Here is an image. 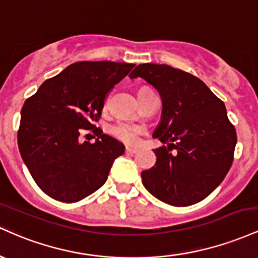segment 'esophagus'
Returning a JSON list of instances; mask_svg holds the SVG:
<instances>
[{
	"mask_svg": "<svg viewBox=\"0 0 258 258\" xmlns=\"http://www.w3.org/2000/svg\"><path fill=\"white\" fill-rule=\"evenodd\" d=\"M126 153H127V154H136V153H138V149H137V148H130V147H127V148H126Z\"/></svg>",
	"mask_w": 258,
	"mask_h": 258,
	"instance_id": "1",
	"label": "esophagus"
}]
</instances>
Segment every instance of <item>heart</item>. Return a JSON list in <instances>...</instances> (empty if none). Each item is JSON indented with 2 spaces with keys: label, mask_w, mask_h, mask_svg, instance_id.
<instances>
[{
  "label": "heart",
  "mask_w": 258,
  "mask_h": 258,
  "mask_svg": "<svg viewBox=\"0 0 258 258\" xmlns=\"http://www.w3.org/2000/svg\"><path fill=\"white\" fill-rule=\"evenodd\" d=\"M109 131L116 139L126 144H130V146H133V144L138 143L139 136L143 133V128L138 125L120 121V122L112 125Z\"/></svg>",
  "instance_id": "b5f03b06"
}]
</instances>
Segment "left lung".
Segmentation results:
<instances>
[{
	"instance_id": "8db88e82",
	"label": "left lung",
	"mask_w": 258,
	"mask_h": 258,
	"mask_svg": "<svg viewBox=\"0 0 258 258\" xmlns=\"http://www.w3.org/2000/svg\"><path fill=\"white\" fill-rule=\"evenodd\" d=\"M130 78L146 80L162 100L161 120L153 137L167 147L154 149L155 166L142 172L143 185L172 206L204 200L221 184L233 162L236 132L224 103L200 79L166 64H139Z\"/></svg>"
}]
</instances>
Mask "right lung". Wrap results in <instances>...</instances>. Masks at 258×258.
<instances>
[{"label": "right lung", "instance_id": "right-lung-1", "mask_svg": "<svg viewBox=\"0 0 258 258\" xmlns=\"http://www.w3.org/2000/svg\"><path fill=\"white\" fill-rule=\"evenodd\" d=\"M135 64L78 61L46 80L20 112L18 147L36 184L48 197L76 203L99 189L112 162L125 153L117 139L96 128L106 94ZM94 128V144L78 142Z\"/></svg>", "mask_w": 258, "mask_h": 258}]
</instances>
